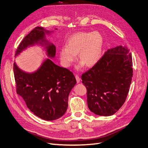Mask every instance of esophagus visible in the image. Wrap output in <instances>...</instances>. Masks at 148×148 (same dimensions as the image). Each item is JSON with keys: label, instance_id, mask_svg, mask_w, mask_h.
<instances>
[{"label": "esophagus", "instance_id": "1", "mask_svg": "<svg viewBox=\"0 0 148 148\" xmlns=\"http://www.w3.org/2000/svg\"><path fill=\"white\" fill-rule=\"evenodd\" d=\"M75 78L76 79V82H77V83H79L80 82V78H79V76L78 75H75Z\"/></svg>", "mask_w": 148, "mask_h": 148}]
</instances>
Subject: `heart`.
<instances>
[{"instance_id": "heart-1", "label": "heart", "mask_w": 148, "mask_h": 148, "mask_svg": "<svg viewBox=\"0 0 148 148\" xmlns=\"http://www.w3.org/2000/svg\"><path fill=\"white\" fill-rule=\"evenodd\" d=\"M104 39L99 32H78L68 38L66 46L60 50L61 64L65 67H70L77 58L78 53L82 61L77 67L79 70L85 66L92 67L98 62L101 58Z\"/></svg>"}]
</instances>
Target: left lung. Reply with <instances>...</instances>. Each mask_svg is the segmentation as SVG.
<instances>
[{
    "mask_svg": "<svg viewBox=\"0 0 148 148\" xmlns=\"http://www.w3.org/2000/svg\"><path fill=\"white\" fill-rule=\"evenodd\" d=\"M132 72V55L127 47L119 45L106 51L98 62L81 76L89 110L104 116L116 113L126 101Z\"/></svg>",
    "mask_w": 148,
    "mask_h": 148,
    "instance_id": "left-lung-1",
    "label": "left lung"
}]
</instances>
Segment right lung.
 I'll use <instances>...</instances> for the list:
<instances>
[{
  "label": "right lung",
  "mask_w": 148,
  "mask_h": 148,
  "mask_svg": "<svg viewBox=\"0 0 148 148\" xmlns=\"http://www.w3.org/2000/svg\"><path fill=\"white\" fill-rule=\"evenodd\" d=\"M53 32L43 27L35 28L23 38L16 50L15 57L29 47H43L49 58L37 70L27 72L15 62L13 66L17 94L35 115L47 121L57 120L66 113L69 93L76 83L72 72L51 60L55 57L56 47L47 39V35Z\"/></svg>",
  "instance_id": "1"
}]
</instances>
